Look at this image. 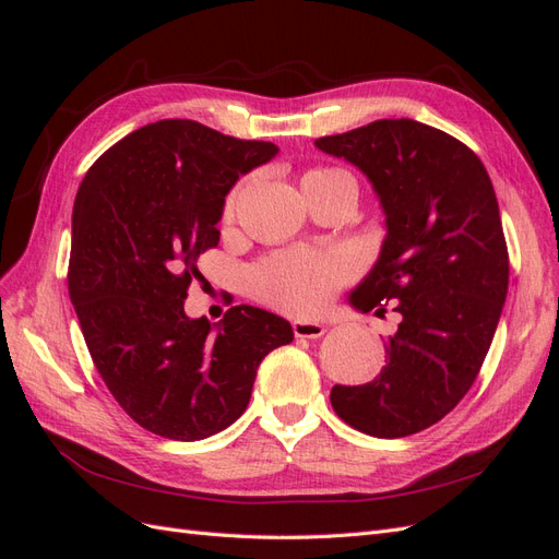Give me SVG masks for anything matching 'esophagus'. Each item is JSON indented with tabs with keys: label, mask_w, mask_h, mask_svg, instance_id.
<instances>
[{
	"label": "esophagus",
	"mask_w": 559,
	"mask_h": 559,
	"mask_svg": "<svg viewBox=\"0 0 559 559\" xmlns=\"http://www.w3.org/2000/svg\"><path fill=\"white\" fill-rule=\"evenodd\" d=\"M294 333L296 337H321L326 333V326L321 321H312V319H294Z\"/></svg>",
	"instance_id": "esophagus-1"
}]
</instances>
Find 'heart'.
Segmentation results:
<instances>
[{
  "label": "heart",
  "mask_w": 559,
  "mask_h": 559,
  "mask_svg": "<svg viewBox=\"0 0 559 559\" xmlns=\"http://www.w3.org/2000/svg\"><path fill=\"white\" fill-rule=\"evenodd\" d=\"M331 183H352L354 179L341 170V167H312L300 179L302 193L317 189V186H331ZM357 189V186H354ZM240 189L233 191L226 200L224 216L226 222L233 218L235 205H238ZM352 275V261L343 253L331 251H312V249H296L284 251L277 257L261 263L251 275L253 294L259 298L273 302V306L310 314L326 308V302Z\"/></svg>",
  "instance_id": "heart-1"
}]
</instances>
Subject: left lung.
I'll return each mask as SVG.
<instances>
[{"mask_svg": "<svg viewBox=\"0 0 559 559\" xmlns=\"http://www.w3.org/2000/svg\"><path fill=\"white\" fill-rule=\"evenodd\" d=\"M314 146L364 173L384 214L380 257L347 302L376 314L389 302L401 314L382 373L335 384L331 405L368 436L417 433L471 389L509 294L492 179L468 146L413 118H382Z\"/></svg>", "mask_w": 559, "mask_h": 559, "instance_id": "1", "label": "left lung"}]
</instances>
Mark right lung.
Here are the masks:
<instances>
[{"label": "right lung", "instance_id": "add662e5", "mask_svg": "<svg viewBox=\"0 0 559 559\" xmlns=\"http://www.w3.org/2000/svg\"><path fill=\"white\" fill-rule=\"evenodd\" d=\"M277 154L273 142L167 118L116 142L79 186L70 300L109 392L158 436L200 441L230 427L261 361L294 341L289 321L253 306L218 324L183 312L198 257L218 245L226 195Z\"/></svg>", "mask_w": 559, "mask_h": 559}]
</instances>
